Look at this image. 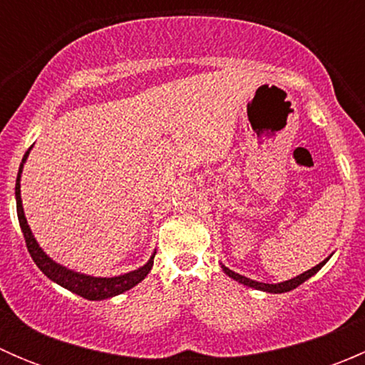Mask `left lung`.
Returning <instances> with one entry per match:
<instances>
[{
  "instance_id": "8db88e82",
  "label": "left lung",
  "mask_w": 365,
  "mask_h": 365,
  "mask_svg": "<svg viewBox=\"0 0 365 365\" xmlns=\"http://www.w3.org/2000/svg\"><path fill=\"white\" fill-rule=\"evenodd\" d=\"M327 261H329V257H327V259H323L322 263H319V264H316V267H312L311 270L304 272V274L297 275V277L289 279V281L277 282V284H267V282H257V281H252V279L244 277V275H240V274H237V272L230 270V268L224 267V264H220V267H222L224 274L230 275L231 279H235V281H238V282H240V284L249 286V288L259 289V292H267V293H286V292H292V289L298 288V286H300L302 282H305V281H307L309 277H312V275H314L316 272L322 270V267H323V264L327 263Z\"/></svg>"
}]
</instances>
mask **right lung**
Returning <instances> with one entry per match:
<instances>
[{"instance_id":"1","label":"right lung","mask_w":365,"mask_h":365,"mask_svg":"<svg viewBox=\"0 0 365 365\" xmlns=\"http://www.w3.org/2000/svg\"><path fill=\"white\" fill-rule=\"evenodd\" d=\"M31 150V148H29ZM29 150L24 153L23 162H21L19 173H17L16 180V203H17V217H19L21 230H23L26 247H28L29 254H31L33 261H35L36 267L51 279L56 284L63 286L68 292L76 293V295L86 298V300H104V298H111L116 295H121L127 289L134 288L135 284L143 281V279L148 275V272L153 267V257L155 254H152V257L148 259V263L143 264L138 270H132L128 274L116 275V277H93V275L81 274V272H73L70 268L63 267V264L56 263V261L51 259L46 252L42 251V247L38 245V242L33 237L31 230L28 226V220L24 217V208L23 201H21V173H23V165L26 159L29 155Z\"/></svg>"}]
</instances>
